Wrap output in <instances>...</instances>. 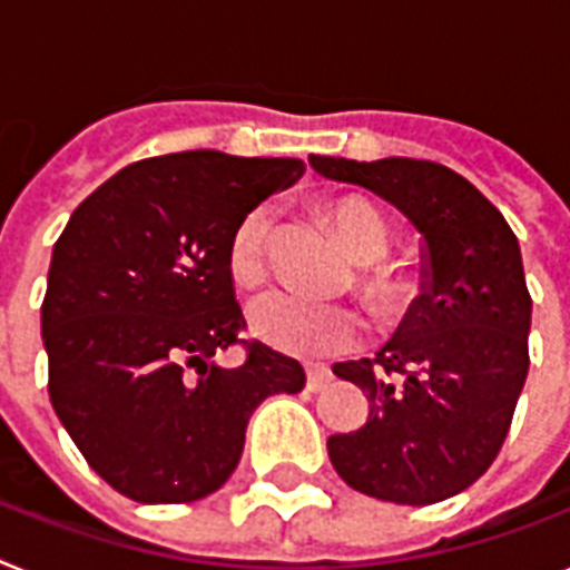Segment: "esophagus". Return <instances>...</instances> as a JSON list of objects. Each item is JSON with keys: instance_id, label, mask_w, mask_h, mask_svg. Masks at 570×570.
Listing matches in <instances>:
<instances>
[{"instance_id": "1", "label": "esophagus", "mask_w": 570, "mask_h": 570, "mask_svg": "<svg viewBox=\"0 0 570 570\" xmlns=\"http://www.w3.org/2000/svg\"><path fill=\"white\" fill-rule=\"evenodd\" d=\"M331 383V368L325 365H307V390L309 392H322Z\"/></svg>"}]
</instances>
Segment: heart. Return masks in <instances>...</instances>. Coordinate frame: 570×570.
<instances>
[{
  "instance_id": "heart-1",
  "label": "heart",
  "mask_w": 570,
  "mask_h": 570,
  "mask_svg": "<svg viewBox=\"0 0 570 570\" xmlns=\"http://www.w3.org/2000/svg\"><path fill=\"white\" fill-rule=\"evenodd\" d=\"M331 213L345 252L365 266L357 277L363 298L383 316L404 309L413 286L406 275L377 263L390 254L392 234L386 219L363 198H340ZM272 222L275 210L266 202L245 210L237 222L228 239V269L237 284H257L269 269ZM248 325L263 342L301 357L342 354L363 336V322L351 307L307 301L286 289L257 295L248 307Z\"/></svg>"
}]
</instances>
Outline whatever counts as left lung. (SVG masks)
<instances>
[{
    "mask_svg": "<svg viewBox=\"0 0 570 570\" xmlns=\"http://www.w3.org/2000/svg\"><path fill=\"white\" fill-rule=\"evenodd\" d=\"M309 166L381 196L424 237L421 295L395 336L374 360L333 365L368 397L363 428L327 439L333 469L377 501H445L494 462L530 368L533 301L515 234L474 184L433 160L309 155Z\"/></svg>",
    "mask_w": 570,
    "mask_h": 570,
    "instance_id": "left-lung-1",
    "label": "left lung"
}]
</instances>
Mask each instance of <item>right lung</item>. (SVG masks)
<instances>
[{"label": "right lung", "instance_id": "1", "mask_svg": "<svg viewBox=\"0 0 570 570\" xmlns=\"http://www.w3.org/2000/svg\"><path fill=\"white\" fill-rule=\"evenodd\" d=\"M304 173L295 157L180 151L119 169L55 243L40 307L49 397L90 469L140 503H189L234 474L248 419L304 368L239 340L228 239ZM243 341L246 363L222 370Z\"/></svg>", "mask_w": 570, "mask_h": 570}]
</instances>
